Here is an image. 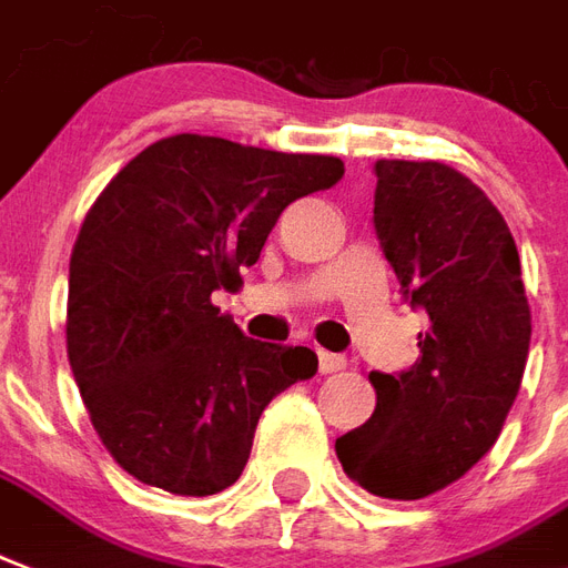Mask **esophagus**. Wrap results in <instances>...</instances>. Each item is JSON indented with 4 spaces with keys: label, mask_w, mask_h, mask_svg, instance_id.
<instances>
[{
    "label": "esophagus",
    "mask_w": 568,
    "mask_h": 568,
    "mask_svg": "<svg viewBox=\"0 0 568 568\" xmlns=\"http://www.w3.org/2000/svg\"><path fill=\"white\" fill-rule=\"evenodd\" d=\"M318 369L322 373H339V369H346V358L334 355V352H318Z\"/></svg>",
    "instance_id": "1"
}]
</instances>
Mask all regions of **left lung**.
Instances as JSON below:
<instances>
[{
    "mask_svg": "<svg viewBox=\"0 0 568 568\" xmlns=\"http://www.w3.org/2000/svg\"><path fill=\"white\" fill-rule=\"evenodd\" d=\"M373 225L430 325L413 367L369 373L376 413L334 448L369 494L422 499L497 443L527 367L530 304L503 213L452 165L379 159Z\"/></svg>",
    "mask_w": 568,
    "mask_h": 568,
    "instance_id": "left-lung-1",
    "label": "left lung"
}]
</instances>
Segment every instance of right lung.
Instances as JSON below:
<instances>
[{
  "instance_id": "obj_1",
  "label": "right lung",
  "mask_w": 568,
  "mask_h": 568,
  "mask_svg": "<svg viewBox=\"0 0 568 568\" xmlns=\"http://www.w3.org/2000/svg\"><path fill=\"white\" fill-rule=\"evenodd\" d=\"M339 178L337 155L171 134L102 189L71 250L65 348L129 476L220 494L241 478L264 406L316 376L313 348L243 337L213 292L243 283L292 201Z\"/></svg>"
}]
</instances>
